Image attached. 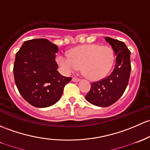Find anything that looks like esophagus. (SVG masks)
<instances>
[{"label":"esophagus","mask_w":150,"mask_h":150,"mask_svg":"<svg viewBox=\"0 0 150 150\" xmlns=\"http://www.w3.org/2000/svg\"><path fill=\"white\" fill-rule=\"evenodd\" d=\"M72 80L73 82H78V81H80V78H75V77H73V78H72Z\"/></svg>","instance_id":"obj_1"}]
</instances>
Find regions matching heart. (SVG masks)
<instances>
[{"instance_id":"heart-1","label":"heart","mask_w":150,"mask_h":150,"mask_svg":"<svg viewBox=\"0 0 150 150\" xmlns=\"http://www.w3.org/2000/svg\"><path fill=\"white\" fill-rule=\"evenodd\" d=\"M114 53L111 47L98 44H89L72 49L70 54H59L57 62L62 72L70 74L81 67L82 72L90 80L105 78L112 67Z\"/></svg>"}]
</instances>
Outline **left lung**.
Listing matches in <instances>:
<instances>
[{
    "label": "left lung",
    "mask_w": 150,
    "mask_h": 150,
    "mask_svg": "<svg viewBox=\"0 0 150 150\" xmlns=\"http://www.w3.org/2000/svg\"><path fill=\"white\" fill-rule=\"evenodd\" d=\"M116 57L114 69L106 78L91 83L86 99L93 105L107 107L117 101L125 91L131 72L130 51L123 42L105 37Z\"/></svg>",
    "instance_id": "obj_1"
}]
</instances>
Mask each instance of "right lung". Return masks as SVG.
I'll return each mask as SVG.
<instances>
[{"mask_svg":"<svg viewBox=\"0 0 150 150\" xmlns=\"http://www.w3.org/2000/svg\"><path fill=\"white\" fill-rule=\"evenodd\" d=\"M58 47L46 39L23 42L16 54L13 75L22 97L37 108L51 106L59 100L72 78L62 76L55 61Z\"/></svg>","mask_w":150,"mask_h":150,"instance_id":"add662e5","label":"right lung"}]
</instances>
